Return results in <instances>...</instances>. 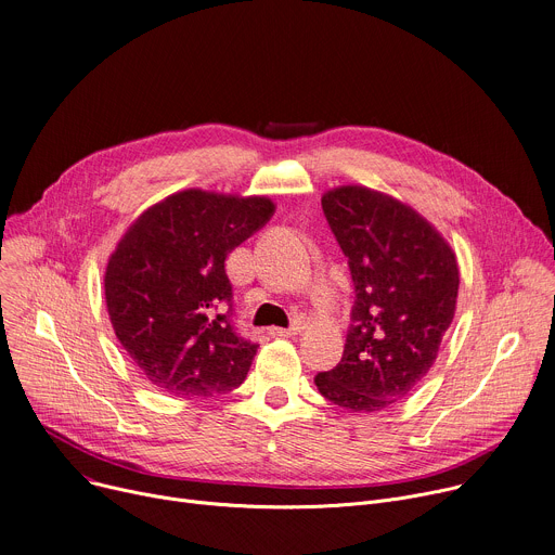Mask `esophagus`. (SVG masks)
Listing matches in <instances>:
<instances>
[{"instance_id": "1", "label": "esophagus", "mask_w": 555, "mask_h": 555, "mask_svg": "<svg viewBox=\"0 0 555 555\" xmlns=\"http://www.w3.org/2000/svg\"><path fill=\"white\" fill-rule=\"evenodd\" d=\"M269 333L273 337H295L299 333V326H291V328H269Z\"/></svg>"}]
</instances>
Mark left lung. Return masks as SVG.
<instances>
[{"instance_id": "8db88e82", "label": "left lung", "mask_w": 555, "mask_h": 555, "mask_svg": "<svg viewBox=\"0 0 555 555\" xmlns=\"http://www.w3.org/2000/svg\"><path fill=\"white\" fill-rule=\"evenodd\" d=\"M354 284L341 361L315 375L331 403L377 412L405 399L433 367L456 311L459 267L443 235L412 207L346 184L322 196Z\"/></svg>"}]
</instances>
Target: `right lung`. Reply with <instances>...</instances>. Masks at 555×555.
<instances>
[{"instance_id": "obj_1", "label": "right lung", "mask_w": 555, "mask_h": 555, "mask_svg": "<svg viewBox=\"0 0 555 555\" xmlns=\"http://www.w3.org/2000/svg\"><path fill=\"white\" fill-rule=\"evenodd\" d=\"M264 196L184 190L143 211L105 269L112 328L160 392L209 399L237 388L258 344L235 333L227 256L262 229Z\"/></svg>"}]
</instances>
